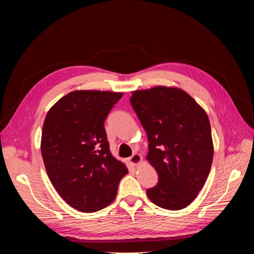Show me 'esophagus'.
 <instances>
[{
  "label": "esophagus",
  "mask_w": 254,
  "mask_h": 254,
  "mask_svg": "<svg viewBox=\"0 0 254 254\" xmlns=\"http://www.w3.org/2000/svg\"><path fill=\"white\" fill-rule=\"evenodd\" d=\"M142 160H143V159H142V156H141V155H139V153H133V155L129 158V162L136 166V165L141 164Z\"/></svg>",
  "instance_id": "1"
}]
</instances>
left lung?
Returning a JSON list of instances; mask_svg holds the SVG:
<instances>
[{"label": "left lung", "mask_w": 254, "mask_h": 254, "mask_svg": "<svg viewBox=\"0 0 254 254\" xmlns=\"http://www.w3.org/2000/svg\"><path fill=\"white\" fill-rule=\"evenodd\" d=\"M130 103L147 134L146 160L159 176L157 186L146 194L160 207L182 210L195 200L211 170L214 146L209 117L177 87L132 91Z\"/></svg>", "instance_id": "1"}]
</instances>
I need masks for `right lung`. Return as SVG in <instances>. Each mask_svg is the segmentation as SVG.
<instances>
[{"label":"right lung","instance_id":"1","mask_svg":"<svg viewBox=\"0 0 254 254\" xmlns=\"http://www.w3.org/2000/svg\"><path fill=\"white\" fill-rule=\"evenodd\" d=\"M122 92L76 90L45 117L41 153L52 184L75 210L92 213L117 196L126 165L109 149L104 123Z\"/></svg>","mask_w":254,"mask_h":254}]
</instances>
